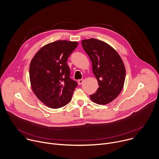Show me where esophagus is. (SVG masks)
Wrapping results in <instances>:
<instances>
[{"label": "esophagus", "instance_id": "1", "mask_svg": "<svg viewBox=\"0 0 159 159\" xmlns=\"http://www.w3.org/2000/svg\"><path fill=\"white\" fill-rule=\"evenodd\" d=\"M83 82H84V80H83V79H79V80H78V84H79V85H81V84L83 83Z\"/></svg>", "mask_w": 159, "mask_h": 159}]
</instances>
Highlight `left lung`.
<instances>
[{"label": "left lung", "instance_id": "1", "mask_svg": "<svg viewBox=\"0 0 159 159\" xmlns=\"http://www.w3.org/2000/svg\"><path fill=\"white\" fill-rule=\"evenodd\" d=\"M82 45L91 60L99 84L97 91L90 98L96 104H107L116 99L123 88L126 76L123 61L118 52L102 41L84 39Z\"/></svg>", "mask_w": 159, "mask_h": 159}]
</instances>
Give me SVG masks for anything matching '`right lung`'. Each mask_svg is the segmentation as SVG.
Masks as SVG:
<instances>
[{"label":"right lung","instance_id":"right-lung-1","mask_svg":"<svg viewBox=\"0 0 159 159\" xmlns=\"http://www.w3.org/2000/svg\"><path fill=\"white\" fill-rule=\"evenodd\" d=\"M78 42L58 40L43 47L30 65V79L34 94L51 108H60L72 99L77 83L70 78L66 61Z\"/></svg>","mask_w":159,"mask_h":159}]
</instances>
